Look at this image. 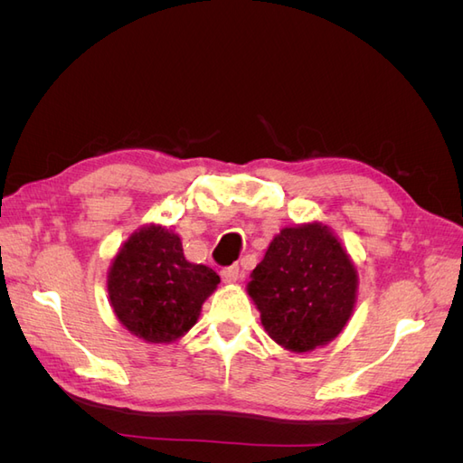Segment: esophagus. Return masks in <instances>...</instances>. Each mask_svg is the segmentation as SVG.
I'll return each mask as SVG.
<instances>
[{"mask_svg":"<svg viewBox=\"0 0 463 463\" xmlns=\"http://www.w3.org/2000/svg\"><path fill=\"white\" fill-rule=\"evenodd\" d=\"M220 274L226 284H235L241 279V269L237 264H232V266H228V269H222Z\"/></svg>","mask_w":463,"mask_h":463,"instance_id":"obj_1","label":"esophagus"}]
</instances>
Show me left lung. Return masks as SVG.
I'll list each match as a JSON object with an SVG mask.
<instances>
[{
  "instance_id": "left-lung-1",
  "label": "left lung",
  "mask_w": 463,
  "mask_h": 463,
  "mask_svg": "<svg viewBox=\"0 0 463 463\" xmlns=\"http://www.w3.org/2000/svg\"><path fill=\"white\" fill-rule=\"evenodd\" d=\"M355 262L334 232L313 220L279 230L250 272L249 298L270 338L305 354L330 344L357 301Z\"/></svg>"
}]
</instances>
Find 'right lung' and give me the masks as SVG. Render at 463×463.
Listing matches in <instances>:
<instances>
[{
  "instance_id": "add662e5",
  "label": "right lung",
  "mask_w": 463,
  "mask_h": 463,
  "mask_svg": "<svg viewBox=\"0 0 463 463\" xmlns=\"http://www.w3.org/2000/svg\"><path fill=\"white\" fill-rule=\"evenodd\" d=\"M220 276L189 262L181 237L160 223L135 230L108 270V298L121 325L146 344H172L201 317Z\"/></svg>"
}]
</instances>
